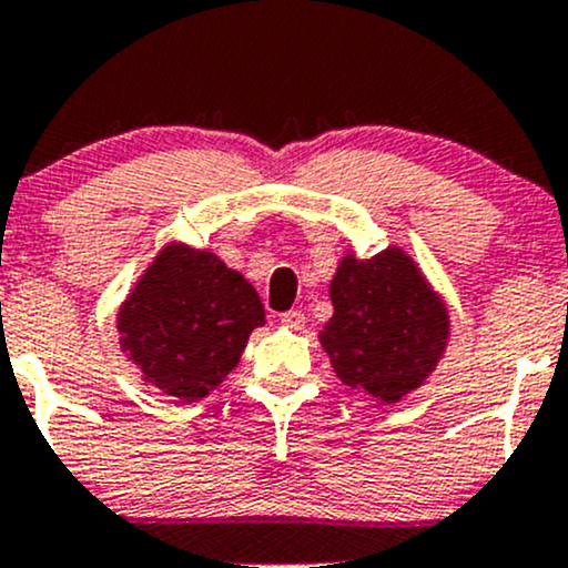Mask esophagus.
<instances>
[{
	"label": "esophagus",
	"instance_id": "esophagus-1",
	"mask_svg": "<svg viewBox=\"0 0 568 568\" xmlns=\"http://www.w3.org/2000/svg\"><path fill=\"white\" fill-rule=\"evenodd\" d=\"M282 325L290 327V331H301V327L306 325V314H303V311H284Z\"/></svg>",
	"mask_w": 568,
	"mask_h": 568
}]
</instances>
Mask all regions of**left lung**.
<instances>
[{"label":"left lung","mask_w":568,"mask_h":568,"mask_svg":"<svg viewBox=\"0 0 568 568\" xmlns=\"http://www.w3.org/2000/svg\"><path fill=\"white\" fill-rule=\"evenodd\" d=\"M333 316L320 333L338 379L395 404L430 376L447 349L449 314L419 267L389 246L346 254L331 282Z\"/></svg>","instance_id":"left-lung-1"}]
</instances>
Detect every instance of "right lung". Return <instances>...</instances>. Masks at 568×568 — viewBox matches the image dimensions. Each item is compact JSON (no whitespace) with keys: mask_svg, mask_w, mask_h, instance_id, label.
<instances>
[{"mask_svg":"<svg viewBox=\"0 0 568 568\" xmlns=\"http://www.w3.org/2000/svg\"><path fill=\"white\" fill-rule=\"evenodd\" d=\"M265 308L216 254L168 243L119 311L121 352L170 398H205L241 359Z\"/></svg>","mask_w":568,"mask_h":568,"instance_id":"1","label":"right lung"}]
</instances>
